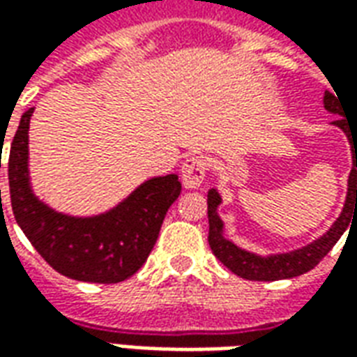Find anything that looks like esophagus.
Here are the masks:
<instances>
[{
  "label": "esophagus",
  "instance_id": "1",
  "mask_svg": "<svg viewBox=\"0 0 357 357\" xmlns=\"http://www.w3.org/2000/svg\"><path fill=\"white\" fill-rule=\"evenodd\" d=\"M206 172H208V160H206V156H189V158H185L183 166H181V181H183V185L187 189L201 187V183L206 178Z\"/></svg>",
  "mask_w": 357,
  "mask_h": 357
}]
</instances>
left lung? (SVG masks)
<instances>
[{
	"instance_id": "obj_1",
	"label": "left lung",
	"mask_w": 357,
	"mask_h": 357,
	"mask_svg": "<svg viewBox=\"0 0 357 357\" xmlns=\"http://www.w3.org/2000/svg\"><path fill=\"white\" fill-rule=\"evenodd\" d=\"M337 97L329 91H325L323 102H325V109L329 112L342 116L340 99H337ZM333 124L338 126L348 135L350 147H352L354 166L352 172H350V178H348V197H346L342 214L333 224L329 231L317 241H314L312 245L294 250V252H289V255H275L268 256V258L241 250L239 247L233 245L231 241L224 239V224L218 218L216 212L222 199H220L216 189L208 191V245L218 260L227 269H231L235 275L248 279V281H277V279H291V277L302 275L321 262L331 248L337 245V241L342 237L346 227L350 225V218H352L354 212H357V126L350 124L346 118L335 120Z\"/></svg>"
}]
</instances>
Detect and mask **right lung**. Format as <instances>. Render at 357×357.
<instances>
[{
    "instance_id": "right-lung-1",
    "label": "right lung",
    "mask_w": 357,
    "mask_h": 357,
    "mask_svg": "<svg viewBox=\"0 0 357 357\" xmlns=\"http://www.w3.org/2000/svg\"><path fill=\"white\" fill-rule=\"evenodd\" d=\"M32 112L34 109H28L20 118L7 160L17 224L43 260L61 275L107 284L132 277L151 255L164 216L181 193L178 176L149 179L116 208L101 216L59 214L36 199L28 181V126Z\"/></svg>"
}]
</instances>
